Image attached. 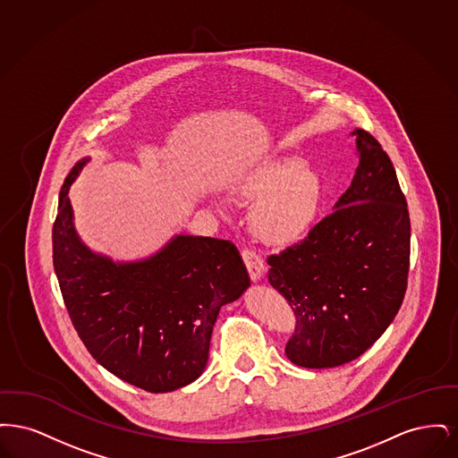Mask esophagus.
I'll return each mask as SVG.
<instances>
[{
    "instance_id": "obj_1",
    "label": "esophagus",
    "mask_w": 458,
    "mask_h": 458,
    "mask_svg": "<svg viewBox=\"0 0 458 458\" xmlns=\"http://www.w3.org/2000/svg\"><path fill=\"white\" fill-rule=\"evenodd\" d=\"M242 258H243V262L247 266L250 280L258 282L262 276V271H264V261H262L261 256L254 249H243Z\"/></svg>"
}]
</instances>
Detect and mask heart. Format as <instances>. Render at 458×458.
I'll return each mask as SVG.
<instances>
[{"instance_id": "obj_1", "label": "heart", "mask_w": 458, "mask_h": 458, "mask_svg": "<svg viewBox=\"0 0 458 458\" xmlns=\"http://www.w3.org/2000/svg\"><path fill=\"white\" fill-rule=\"evenodd\" d=\"M233 192L256 202L252 225L269 243L302 239L314 225L321 196V176L297 156H273L240 174Z\"/></svg>"}]
</instances>
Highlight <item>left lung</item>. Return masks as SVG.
Listing matches in <instances>:
<instances>
[{
  "label": "left lung",
  "mask_w": 458,
  "mask_h": 458,
  "mask_svg": "<svg viewBox=\"0 0 458 458\" xmlns=\"http://www.w3.org/2000/svg\"><path fill=\"white\" fill-rule=\"evenodd\" d=\"M359 166L335 211L267 258V280L295 314L286 357L309 369L347 364L392 325L411 266V218L392 159L355 129Z\"/></svg>",
  "instance_id": "8db88e82"
}]
</instances>
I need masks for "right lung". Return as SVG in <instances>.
Instances as JSON below:
<instances>
[{
    "instance_id": "right-lung-1",
    "label": "right lung",
    "mask_w": 458,
    "mask_h": 458,
    "mask_svg": "<svg viewBox=\"0 0 458 458\" xmlns=\"http://www.w3.org/2000/svg\"><path fill=\"white\" fill-rule=\"evenodd\" d=\"M65 178L53 225V266L72 325L109 372L146 392L182 388L202 374L221 305L250 284L228 240L178 235L148 261L114 264L79 240Z\"/></svg>"
}]
</instances>
